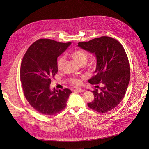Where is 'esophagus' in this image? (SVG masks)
I'll use <instances>...</instances> for the list:
<instances>
[{
	"mask_svg": "<svg viewBox=\"0 0 149 149\" xmlns=\"http://www.w3.org/2000/svg\"><path fill=\"white\" fill-rule=\"evenodd\" d=\"M85 90L84 89H82V88H77L75 90V91H78V92H79V93H82V92H84Z\"/></svg>",
	"mask_w": 149,
	"mask_h": 149,
	"instance_id": "1",
	"label": "esophagus"
}]
</instances>
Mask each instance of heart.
Instances as JSON below:
<instances>
[{"mask_svg":"<svg viewBox=\"0 0 149 149\" xmlns=\"http://www.w3.org/2000/svg\"><path fill=\"white\" fill-rule=\"evenodd\" d=\"M69 55L71 58H72L74 60H75L80 65H83L84 63H86V62L88 59V54H87V52L81 49H75V50L72 51L71 52H70ZM64 61H65V58L63 56H60L58 58L57 60V63H56L57 68L58 70H62L63 63H64ZM93 65V63L90 64V65ZM70 82L72 86H79V85H80L81 83V81L79 78L74 77L71 79Z\"/></svg>","mask_w":149,"mask_h":149,"instance_id":"b5f03b06","label":"heart"}]
</instances>
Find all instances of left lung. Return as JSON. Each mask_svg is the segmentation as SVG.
Wrapping results in <instances>:
<instances>
[{"label": "left lung", "instance_id": "1", "mask_svg": "<svg viewBox=\"0 0 149 149\" xmlns=\"http://www.w3.org/2000/svg\"><path fill=\"white\" fill-rule=\"evenodd\" d=\"M78 47L95 55V75L88 82L102 85L92 91L94 99L88 106L98 113L111 111L124 97L130 81L129 62L123 47L116 39L105 36L79 42Z\"/></svg>", "mask_w": 149, "mask_h": 149}]
</instances>
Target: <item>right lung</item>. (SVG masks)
I'll return each instance as SVG.
<instances>
[{
    "label": "right lung",
    "instance_id": "right-lung-1",
    "mask_svg": "<svg viewBox=\"0 0 149 149\" xmlns=\"http://www.w3.org/2000/svg\"><path fill=\"white\" fill-rule=\"evenodd\" d=\"M71 44L40 39L28 49L22 61L20 81L24 95L38 112L55 115L64 109L71 91L50 89L51 79L58 72V57Z\"/></svg>",
    "mask_w": 149,
    "mask_h": 149
}]
</instances>
